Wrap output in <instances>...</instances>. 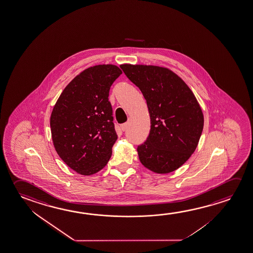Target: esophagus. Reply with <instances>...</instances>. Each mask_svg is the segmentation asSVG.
<instances>
[{
	"label": "esophagus",
	"mask_w": 253,
	"mask_h": 253,
	"mask_svg": "<svg viewBox=\"0 0 253 253\" xmlns=\"http://www.w3.org/2000/svg\"><path fill=\"white\" fill-rule=\"evenodd\" d=\"M121 128H122L123 131H125L128 128V123H125V124L121 125Z\"/></svg>",
	"instance_id": "esophagus-1"
}]
</instances>
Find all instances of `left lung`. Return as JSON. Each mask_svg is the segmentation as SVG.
Listing matches in <instances>:
<instances>
[{
    "label": "left lung",
    "instance_id": "obj_1",
    "mask_svg": "<svg viewBox=\"0 0 253 253\" xmlns=\"http://www.w3.org/2000/svg\"><path fill=\"white\" fill-rule=\"evenodd\" d=\"M146 100L151 130L137 146L141 163L157 173L180 168L198 145L204 118L195 94L177 74L165 67L121 65Z\"/></svg>",
    "mask_w": 253,
    "mask_h": 253
}]
</instances>
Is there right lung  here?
I'll return each instance as SVG.
<instances>
[{
    "mask_svg": "<svg viewBox=\"0 0 253 253\" xmlns=\"http://www.w3.org/2000/svg\"><path fill=\"white\" fill-rule=\"evenodd\" d=\"M121 74L114 65L91 66L66 85L52 109L50 125L55 150L78 173L97 172L111 157L117 135L109 89Z\"/></svg>",
    "mask_w": 253,
    "mask_h": 253,
    "instance_id": "obj_1",
    "label": "right lung"
}]
</instances>
